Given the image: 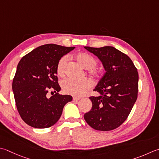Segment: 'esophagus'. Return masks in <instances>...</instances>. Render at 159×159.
Returning a JSON list of instances; mask_svg holds the SVG:
<instances>
[{
  "mask_svg": "<svg viewBox=\"0 0 159 159\" xmlns=\"http://www.w3.org/2000/svg\"><path fill=\"white\" fill-rule=\"evenodd\" d=\"M73 100H74V101H76V102H79V101L80 100V98H79V97H74V98H73Z\"/></svg>",
  "mask_w": 159,
  "mask_h": 159,
  "instance_id": "34e87169",
  "label": "esophagus"
}]
</instances>
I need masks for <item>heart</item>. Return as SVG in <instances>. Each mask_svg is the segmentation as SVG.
<instances>
[{
	"instance_id": "b5f03b06",
	"label": "heart",
	"mask_w": 159,
	"mask_h": 159,
	"mask_svg": "<svg viewBox=\"0 0 159 159\" xmlns=\"http://www.w3.org/2000/svg\"><path fill=\"white\" fill-rule=\"evenodd\" d=\"M75 59L78 63L85 68L86 71L92 78L96 79L100 75L101 71L96 67V60L92 55L86 52H79L75 55ZM68 58L64 56L58 61L57 71L59 76L63 77L66 71V67ZM62 89L64 93L75 96H80L92 88V83L91 80L88 79H84L80 80H74L66 79L61 84Z\"/></svg>"
}]
</instances>
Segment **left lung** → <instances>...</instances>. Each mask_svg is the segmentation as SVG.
Segmentation results:
<instances>
[{"mask_svg":"<svg viewBox=\"0 0 159 159\" xmlns=\"http://www.w3.org/2000/svg\"><path fill=\"white\" fill-rule=\"evenodd\" d=\"M101 61L105 73L94 91L101 96H91V110L84 119L93 129L110 131L127 119L137 99L139 74L128 56L114 47H84Z\"/></svg>","mask_w":159,"mask_h":159,"instance_id":"left-lung-1","label":"left lung"}]
</instances>
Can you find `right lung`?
Here are the masks:
<instances>
[{"label":"right lung","mask_w":159,"mask_h":159,"mask_svg":"<svg viewBox=\"0 0 159 159\" xmlns=\"http://www.w3.org/2000/svg\"><path fill=\"white\" fill-rule=\"evenodd\" d=\"M75 47L46 44L20 59L12 82L17 110L25 123L34 128H48L60 119L70 95L59 94L57 67L58 61ZM50 91L53 95L47 96Z\"/></svg>","instance_id":"right-lung-1"}]
</instances>
